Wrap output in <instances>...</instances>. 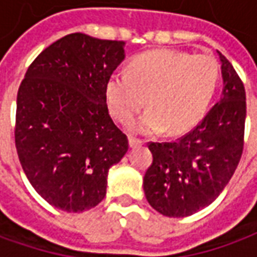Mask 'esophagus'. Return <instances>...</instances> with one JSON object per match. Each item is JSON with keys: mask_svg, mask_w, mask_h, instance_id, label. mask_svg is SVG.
Returning <instances> with one entry per match:
<instances>
[{"mask_svg": "<svg viewBox=\"0 0 257 257\" xmlns=\"http://www.w3.org/2000/svg\"><path fill=\"white\" fill-rule=\"evenodd\" d=\"M145 143L143 140L139 139V138H134V136H129V146L131 147H139Z\"/></svg>", "mask_w": 257, "mask_h": 257, "instance_id": "1", "label": "esophagus"}]
</instances>
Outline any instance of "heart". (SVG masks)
<instances>
[{
    "label": "heart",
    "mask_w": 257,
    "mask_h": 257,
    "mask_svg": "<svg viewBox=\"0 0 257 257\" xmlns=\"http://www.w3.org/2000/svg\"><path fill=\"white\" fill-rule=\"evenodd\" d=\"M219 79L220 64L209 55L156 49L132 59L128 73L110 75L107 107L114 119L128 123L149 103L150 108L131 123L134 132L184 134L204 117Z\"/></svg>",
    "instance_id": "b5f03b06"
}]
</instances>
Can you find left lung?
I'll use <instances>...</instances> for the list:
<instances>
[{
  "mask_svg": "<svg viewBox=\"0 0 257 257\" xmlns=\"http://www.w3.org/2000/svg\"><path fill=\"white\" fill-rule=\"evenodd\" d=\"M223 95L194 129L172 142H149L153 162L143 189L168 217H186L212 204L235 172L243 151L246 96L239 75L219 52Z\"/></svg>",
  "mask_w": 257,
  "mask_h": 257,
  "instance_id": "left-lung-1",
  "label": "left lung"
}]
</instances>
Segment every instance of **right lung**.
<instances>
[{
  "instance_id": "1",
  "label": "right lung",
  "mask_w": 257,
  "mask_h": 257,
  "mask_svg": "<svg viewBox=\"0 0 257 257\" xmlns=\"http://www.w3.org/2000/svg\"><path fill=\"white\" fill-rule=\"evenodd\" d=\"M123 58L122 41L73 33L45 48L20 84L16 151L31 186L58 209L96 206L108 169L128 151L104 92Z\"/></svg>"
}]
</instances>
